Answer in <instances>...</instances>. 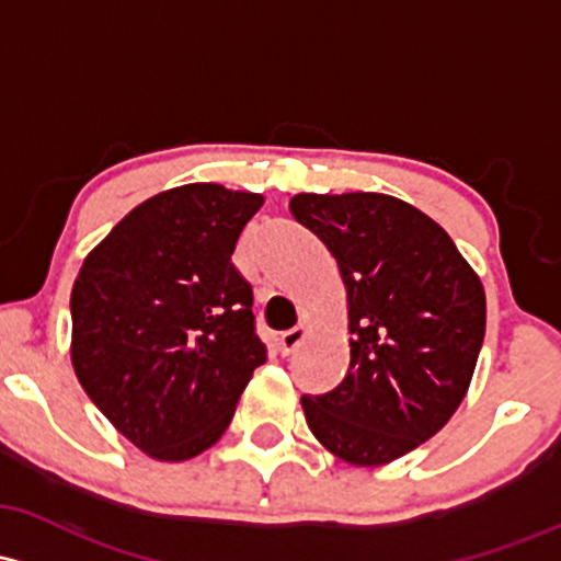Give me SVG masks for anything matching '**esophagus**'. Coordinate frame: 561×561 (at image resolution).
I'll list each match as a JSON object with an SVG mask.
<instances>
[{
	"label": "esophagus",
	"mask_w": 561,
	"mask_h": 561,
	"mask_svg": "<svg viewBox=\"0 0 561 561\" xmlns=\"http://www.w3.org/2000/svg\"><path fill=\"white\" fill-rule=\"evenodd\" d=\"M306 335H309V328H306V324H295L293 330L282 332V335H279V351H282V354L290 356L293 351H298L300 343L306 341Z\"/></svg>",
	"instance_id": "1"
}]
</instances>
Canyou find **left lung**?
<instances>
[{"mask_svg": "<svg viewBox=\"0 0 561 561\" xmlns=\"http://www.w3.org/2000/svg\"><path fill=\"white\" fill-rule=\"evenodd\" d=\"M290 213L332 252L348 298V373L300 399L306 423L346 463H391L463 402L488 322L482 282L447 231L397 196L298 194Z\"/></svg>", "mask_w": 561, "mask_h": 561, "instance_id": "obj_1", "label": "left lung"}]
</instances>
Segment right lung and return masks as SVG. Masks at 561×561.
Returning <instances> with one entry per match:
<instances>
[{"label":"right lung","mask_w":561,"mask_h":561,"mask_svg":"<svg viewBox=\"0 0 561 561\" xmlns=\"http://www.w3.org/2000/svg\"><path fill=\"white\" fill-rule=\"evenodd\" d=\"M263 196L188 183L127 213L71 290V365L138 450L188 460L229 428L266 362L252 287L231 263Z\"/></svg>","instance_id":"add662e5"}]
</instances>
